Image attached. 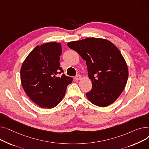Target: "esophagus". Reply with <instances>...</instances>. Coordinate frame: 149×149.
I'll use <instances>...</instances> for the list:
<instances>
[{
    "label": "esophagus",
    "instance_id": "34e87169",
    "mask_svg": "<svg viewBox=\"0 0 149 149\" xmlns=\"http://www.w3.org/2000/svg\"><path fill=\"white\" fill-rule=\"evenodd\" d=\"M74 79H75L76 80H80L81 79V76L80 74H78V75H77V76H75Z\"/></svg>",
    "mask_w": 149,
    "mask_h": 149
}]
</instances>
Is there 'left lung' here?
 Segmentation results:
<instances>
[{
	"label": "left lung",
	"mask_w": 149,
	"mask_h": 149,
	"mask_svg": "<svg viewBox=\"0 0 149 149\" xmlns=\"http://www.w3.org/2000/svg\"><path fill=\"white\" fill-rule=\"evenodd\" d=\"M67 46L86 61L92 81L91 90L86 93L90 102L105 107L116 100L128 78L127 66L118 49L107 40L96 38L70 42Z\"/></svg>",
	"instance_id": "obj_1"
}]
</instances>
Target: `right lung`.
Instances as JSON below:
<instances>
[{
	"instance_id": "add662e5",
	"label": "right lung",
	"mask_w": 149,
	"mask_h": 149,
	"mask_svg": "<svg viewBox=\"0 0 149 149\" xmlns=\"http://www.w3.org/2000/svg\"><path fill=\"white\" fill-rule=\"evenodd\" d=\"M62 47L52 42L35 47L23 62L20 70L23 88L28 97L41 108H53L65 95L73 78L63 74L60 66Z\"/></svg>"
}]
</instances>
